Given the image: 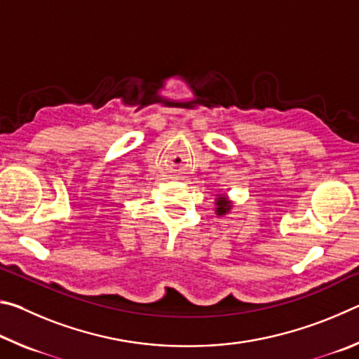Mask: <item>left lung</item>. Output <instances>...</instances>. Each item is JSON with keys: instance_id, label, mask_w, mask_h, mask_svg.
<instances>
[{"instance_id": "1", "label": "left lung", "mask_w": 359, "mask_h": 359, "mask_svg": "<svg viewBox=\"0 0 359 359\" xmlns=\"http://www.w3.org/2000/svg\"><path fill=\"white\" fill-rule=\"evenodd\" d=\"M217 214L218 215H223V214H226L228 212V209H229V205H228V201L224 198H218V201H217Z\"/></svg>"}]
</instances>
